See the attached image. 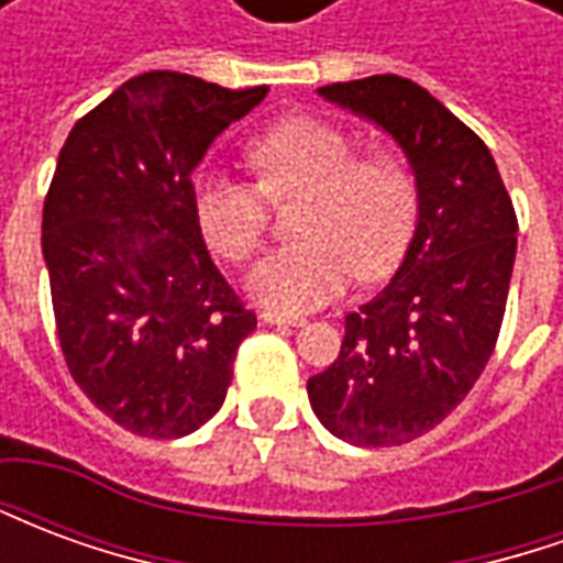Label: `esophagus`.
<instances>
[{
    "mask_svg": "<svg viewBox=\"0 0 563 563\" xmlns=\"http://www.w3.org/2000/svg\"><path fill=\"white\" fill-rule=\"evenodd\" d=\"M262 319L268 322V325H283V329H298V325H305V319H298V317H283V313H274V310H265L262 313Z\"/></svg>",
    "mask_w": 563,
    "mask_h": 563,
    "instance_id": "34e87169",
    "label": "esophagus"
}]
</instances>
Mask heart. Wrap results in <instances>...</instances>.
I'll return each mask as SVG.
<instances>
[{"mask_svg":"<svg viewBox=\"0 0 563 563\" xmlns=\"http://www.w3.org/2000/svg\"><path fill=\"white\" fill-rule=\"evenodd\" d=\"M256 186L201 174L192 210L205 241L244 265L268 229V201L298 198L292 244L274 250L250 277L258 301L305 313L341 292L350 274L374 277L398 258L416 217V177L395 147L355 150L353 132L325 117L277 120L246 144Z\"/></svg>","mask_w":563,"mask_h":563,"instance_id":"heart-1","label":"heart"}]
</instances>
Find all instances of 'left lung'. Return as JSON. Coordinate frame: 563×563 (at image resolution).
<instances>
[{
	"mask_svg": "<svg viewBox=\"0 0 563 563\" xmlns=\"http://www.w3.org/2000/svg\"><path fill=\"white\" fill-rule=\"evenodd\" d=\"M319 96L401 144L419 222L389 286L346 313L341 353L307 395L334 437L401 446L443 422L495 353L519 220L483 139L410 78L374 75Z\"/></svg>",
	"mask_w": 563,
	"mask_h": 563,
	"instance_id": "1",
	"label": "left lung"
}]
</instances>
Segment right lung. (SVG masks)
<instances>
[{
  "label": "right lung",
  "instance_id": "obj_1",
  "mask_svg": "<svg viewBox=\"0 0 563 563\" xmlns=\"http://www.w3.org/2000/svg\"><path fill=\"white\" fill-rule=\"evenodd\" d=\"M265 92L147 71L59 150L42 217L56 338L80 391L132 434L174 440L208 422L256 329L205 246L192 172Z\"/></svg>",
  "mask_w": 563,
  "mask_h": 563
}]
</instances>
